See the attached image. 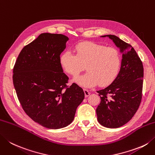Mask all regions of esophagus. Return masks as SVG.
Instances as JSON below:
<instances>
[{"instance_id": "34e87169", "label": "esophagus", "mask_w": 155, "mask_h": 155, "mask_svg": "<svg viewBox=\"0 0 155 155\" xmlns=\"http://www.w3.org/2000/svg\"><path fill=\"white\" fill-rule=\"evenodd\" d=\"M84 95H85L86 97H89L91 94V93L87 89H84Z\"/></svg>"}]
</instances>
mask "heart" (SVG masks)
<instances>
[{
    "mask_svg": "<svg viewBox=\"0 0 155 155\" xmlns=\"http://www.w3.org/2000/svg\"><path fill=\"white\" fill-rule=\"evenodd\" d=\"M75 49L77 54L65 51L60 56V64L66 73L73 77L83 71L87 65L88 72L74 79L77 84L90 88L99 83L108 85L116 79L122 66V56L116 48L82 42Z\"/></svg>",
    "mask_w": 155,
    "mask_h": 155,
    "instance_id": "obj_1",
    "label": "heart"
}]
</instances>
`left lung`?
<instances>
[{
	"label": "left lung",
	"instance_id": "left-lung-1",
	"mask_svg": "<svg viewBox=\"0 0 155 155\" xmlns=\"http://www.w3.org/2000/svg\"><path fill=\"white\" fill-rule=\"evenodd\" d=\"M110 38L122 53V66L116 79L97 91L101 102L96 109L97 120L106 128H117L128 123L140 106L142 95L143 64L131 45L114 35Z\"/></svg>",
	"mask_w": 155,
	"mask_h": 155
}]
</instances>
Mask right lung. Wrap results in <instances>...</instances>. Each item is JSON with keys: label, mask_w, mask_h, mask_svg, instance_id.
<instances>
[{"label": "right lung", "mask_w": 155, "mask_h": 155, "mask_svg": "<svg viewBox=\"0 0 155 155\" xmlns=\"http://www.w3.org/2000/svg\"><path fill=\"white\" fill-rule=\"evenodd\" d=\"M68 38L44 33L24 47L13 68V81L24 111L34 122L49 129L69 125L83 101V89L67 86L60 54Z\"/></svg>", "instance_id": "add662e5"}]
</instances>
